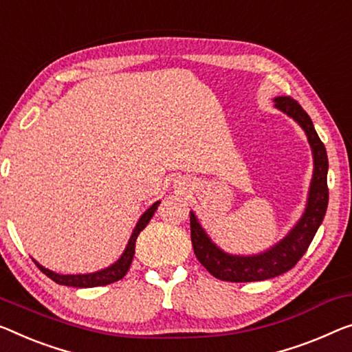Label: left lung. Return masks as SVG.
Instances as JSON below:
<instances>
[{"label": "left lung", "instance_id": "left-lung-1", "mask_svg": "<svg viewBox=\"0 0 352 352\" xmlns=\"http://www.w3.org/2000/svg\"><path fill=\"white\" fill-rule=\"evenodd\" d=\"M274 102L278 110L291 117L305 131L308 144H310L313 155V177L310 188H308L307 206L298 221L280 242L256 254H232L221 250L210 239L206 229L199 223L196 213L190 212L194 254L210 274L223 281H262L291 270L298 259L305 254L314 234L318 232L324 217H326L329 204V160L326 146L319 139L311 118L300 107V104L289 96H278L274 99Z\"/></svg>", "mask_w": 352, "mask_h": 352}]
</instances>
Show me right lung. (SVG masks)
<instances>
[{"label":"right lung","mask_w":352,"mask_h":352,"mask_svg":"<svg viewBox=\"0 0 352 352\" xmlns=\"http://www.w3.org/2000/svg\"><path fill=\"white\" fill-rule=\"evenodd\" d=\"M161 204V201H156L153 206L150 208H146L142 217L139 218L138 224H135V228L133 229V234H131V237L128 240V245H126L124 251L122 253V256L113 262V264H110L106 269H101L98 272H91V274H77V275H63V274H56L54 270H49L45 269L44 265H41L38 261H34V264L39 267V270L42 274H45L47 276L50 278V280H54L55 283H58V285L63 286H72V287H96V286H106L110 285V283H115L118 280H122V278L126 275V272L129 270V265L131 262H133L134 258V253H135V240H138V235L140 234V230H144V228L148 224V221L153 217L156 208Z\"/></svg>","instance_id":"right-lung-1"}]
</instances>
